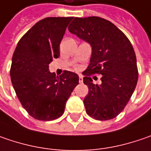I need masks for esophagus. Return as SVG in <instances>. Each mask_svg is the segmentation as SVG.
<instances>
[{
  "label": "esophagus",
  "mask_w": 151,
  "mask_h": 151,
  "mask_svg": "<svg viewBox=\"0 0 151 151\" xmlns=\"http://www.w3.org/2000/svg\"><path fill=\"white\" fill-rule=\"evenodd\" d=\"M79 83H83V77L81 75H79Z\"/></svg>",
  "instance_id": "obj_1"
}]
</instances>
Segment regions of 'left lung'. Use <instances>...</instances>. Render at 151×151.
Wrapping results in <instances>:
<instances>
[{"instance_id": "8db88e82", "label": "left lung", "mask_w": 151, "mask_h": 151, "mask_svg": "<svg viewBox=\"0 0 151 151\" xmlns=\"http://www.w3.org/2000/svg\"><path fill=\"white\" fill-rule=\"evenodd\" d=\"M68 30L92 47L83 78L88 88L83 100L87 114L101 121L113 119L128 104L138 82L132 44L113 23L99 17H75ZM95 73L102 75L100 86L89 77Z\"/></svg>"}]
</instances>
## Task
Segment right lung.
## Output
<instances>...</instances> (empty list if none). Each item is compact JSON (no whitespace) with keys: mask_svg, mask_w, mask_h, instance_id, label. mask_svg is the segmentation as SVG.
Here are the masks:
<instances>
[{"mask_svg":"<svg viewBox=\"0 0 151 151\" xmlns=\"http://www.w3.org/2000/svg\"><path fill=\"white\" fill-rule=\"evenodd\" d=\"M73 17H46L36 23L18 41L12 60L11 80L23 107L37 120L51 121L64 113L67 101L79 78L64 71H49Z\"/></svg>","mask_w":151,"mask_h":151,"instance_id":"1","label":"right lung"}]
</instances>
